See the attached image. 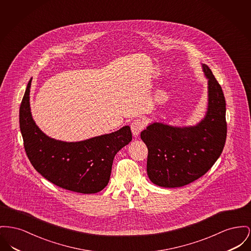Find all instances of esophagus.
<instances>
[{"mask_svg": "<svg viewBox=\"0 0 251 251\" xmlns=\"http://www.w3.org/2000/svg\"><path fill=\"white\" fill-rule=\"evenodd\" d=\"M143 128H144V122L141 119H135L131 124V130L134 137L139 135V133H141Z\"/></svg>", "mask_w": 251, "mask_h": 251, "instance_id": "34e87169", "label": "esophagus"}]
</instances>
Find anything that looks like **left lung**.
Returning <instances> with one entry per match:
<instances>
[{
  "mask_svg": "<svg viewBox=\"0 0 251 251\" xmlns=\"http://www.w3.org/2000/svg\"><path fill=\"white\" fill-rule=\"evenodd\" d=\"M207 79L206 115L192 126L151 122L141 132L148 148L147 174L163 188H178L203 176L221 155L226 137V100L208 66L201 63Z\"/></svg>",
  "mask_w": 251,
  "mask_h": 251,
  "instance_id": "left-lung-1",
  "label": "left lung"
}]
</instances>
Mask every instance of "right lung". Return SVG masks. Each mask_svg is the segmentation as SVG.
Segmentation results:
<instances>
[{"mask_svg": "<svg viewBox=\"0 0 251 251\" xmlns=\"http://www.w3.org/2000/svg\"><path fill=\"white\" fill-rule=\"evenodd\" d=\"M30 78L20 107V129L27 157L35 170L59 188L84 194L97 193L108 185L113 160L132 140L129 126L116 132L76 142L46 135L32 118Z\"/></svg>", "mask_w": 251, "mask_h": 251, "instance_id": "right-lung-1", "label": "right lung"}]
</instances>
